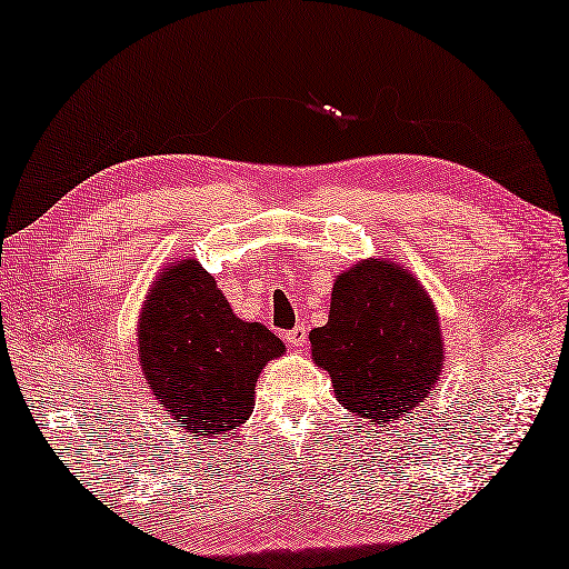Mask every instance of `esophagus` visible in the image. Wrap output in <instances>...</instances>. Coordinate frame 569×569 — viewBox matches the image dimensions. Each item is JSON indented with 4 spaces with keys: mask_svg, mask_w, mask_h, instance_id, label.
Wrapping results in <instances>:
<instances>
[{
    "mask_svg": "<svg viewBox=\"0 0 569 569\" xmlns=\"http://www.w3.org/2000/svg\"><path fill=\"white\" fill-rule=\"evenodd\" d=\"M286 340H288V343H291L293 348H303L306 340H308V328H306L303 323L291 328V330H288V333H286Z\"/></svg>",
    "mask_w": 569,
    "mask_h": 569,
    "instance_id": "obj_1",
    "label": "esophagus"
}]
</instances>
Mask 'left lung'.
<instances>
[{
    "label": "left lung",
    "instance_id": "8db88e82",
    "mask_svg": "<svg viewBox=\"0 0 569 569\" xmlns=\"http://www.w3.org/2000/svg\"><path fill=\"white\" fill-rule=\"evenodd\" d=\"M311 356L340 406L383 428L426 402L446 368L440 316L408 266L363 258L336 276Z\"/></svg>",
    "mask_w": 569,
    "mask_h": 569
}]
</instances>
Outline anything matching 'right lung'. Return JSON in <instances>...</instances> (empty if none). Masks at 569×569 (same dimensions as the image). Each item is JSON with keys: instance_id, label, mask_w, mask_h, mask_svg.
<instances>
[{"instance_id": "1", "label": "right lung", "mask_w": 569, "mask_h": 569, "mask_svg": "<svg viewBox=\"0 0 569 569\" xmlns=\"http://www.w3.org/2000/svg\"><path fill=\"white\" fill-rule=\"evenodd\" d=\"M139 366L151 398L191 436H223L249 420L256 380L283 340L233 313L216 278L196 261L161 268L141 303Z\"/></svg>"}]
</instances>
